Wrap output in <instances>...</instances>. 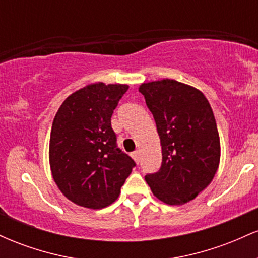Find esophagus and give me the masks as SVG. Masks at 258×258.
Instances as JSON below:
<instances>
[{"instance_id":"1","label":"esophagus","mask_w":258,"mask_h":258,"mask_svg":"<svg viewBox=\"0 0 258 258\" xmlns=\"http://www.w3.org/2000/svg\"><path fill=\"white\" fill-rule=\"evenodd\" d=\"M132 158H133V160H135L136 162H139V154H138V152H133L132 153Z\"/></svg>"}]
</instances>
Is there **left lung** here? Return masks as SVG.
Returning a JSON list of instances; mask_svg holds the SVG:
<instances>
[{
  "label": "left lung",
  "mask_w": 258,
  "mask_h": 258,
  "mask_svg": "<svg viewBox=\"0 0 258 258\" xmlns=\"http://www.w3.org/2000/svg\"><path fill=\"white\" fill-rule=\"evenodd\" d=\"M138 91L152 111L162 164L147 174L153 194L167 205H184L214 179L221 143L211 105L204 93L172 79L146 82Z\"/></svg>",
  "instance_id": "obj_1"
}]
</instances>
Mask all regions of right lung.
Instances as JSON below:
<instances>
[{
    "mask_svg": "<svg viewBox=\"0 0 258 258\" xmlns=\"http://www.w3.org/2000/svg\"><path fill=\"white\" fill-rule=\"evenodd\" d=\"M128 85L90 84L58 109L49 138V166L59 190L76 205L98 210L119 198L135 161L116 146L111 115Z\"/></svg>",
    "mask_w": 258,
    "mask_h": 258,
    "instance_id": "obj_1",
    "label": "right lung"
}]
</instances>
